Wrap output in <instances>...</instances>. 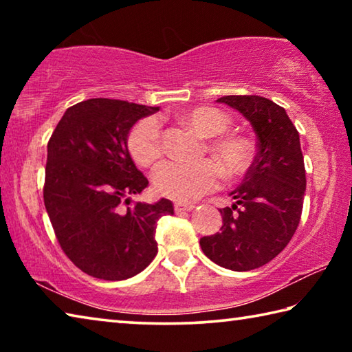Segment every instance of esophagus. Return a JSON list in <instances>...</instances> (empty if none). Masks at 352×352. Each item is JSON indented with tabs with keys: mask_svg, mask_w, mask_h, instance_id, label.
Returning <instances> with one entry per match:
<instances>
[{
	"mask_svg": "<svg viewBox=\"0 0 352 352\" xmlns=\"http://www.w3.org/2000/svg\"><path fill=\"white\" fill-rule=\"evenodd\" d=\"M194 205L190 204H182V201H178V204L174 205V210L175 212H186V211H192L194 210Z\"/></svg>",
	"mask_w": 352,
	"mask_h": 352,
	"instance_id": "1",
	"label": "esophagus"
}]
</instances>
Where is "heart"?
<instances>
[{"label": "heart", "mask_w": 352, "mask_h": 352, "mask_svg": "<svg viewBox=\"0 0 352 352\" xmlns=\"http://www.w3.org/2000/svg\"><path fill=\"white\" fill-rule=\"evenodd\" d=\"M182 122L204 138H210L206 148L221 164L226 177H242L253 162V146L245 136L223 133L231 126V118L216 107H197L180 116ZM133 162L148 168L162 158L163 138L157 118H142L132 127L127 138ZM218 164V165H219ZM212 160L195 164L168 162L153 172V188L160 195L178 201H192L220 184V168Z\"/></svg>", "instance_id": "heart-1"}]
</instances>
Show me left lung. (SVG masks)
Listing matches in <instances>:
<instances>
[{
    "instance_id": "1",
    "label": "left lung",
    "mask_w": 352,
    "mask_h": 352,
    "mask_svg": "<svg viewBox=\"0 0 352 352\" xmlns=\"http://www.w3.org/2000/svg\"><path fill=\"white\" fill-rule=\"evenodd\" d=\"M239 110L258 136V152L239 188L236 204L220 210L219 233L200 239L204 253L234 272L259 269L283 252L301 219L306 169L300 135L287 113L254 94L219 98Z\"/></svg>"
}]
</instances>
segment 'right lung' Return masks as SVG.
Segmentation results:
<instances>
[{
  "instance_id": "obj_1",
  "label": "right lung",
  "mask_w": 352,
  "mask_h": 352,
  "mask_svg": "<svg viewBox=\"0 0 352 352\" xmlns=\"http://www.w3.org/2000/svg\"><path fill=\"white\" fill-rule=\"evenodd\" d=\"M158 107L96 98L65 111L47 141L43 200L63 253L105 281L138 275L157 256V222L169 200L132 205L148 182L136 169L127 136Z\"/></svg>"
}]
</instances>
